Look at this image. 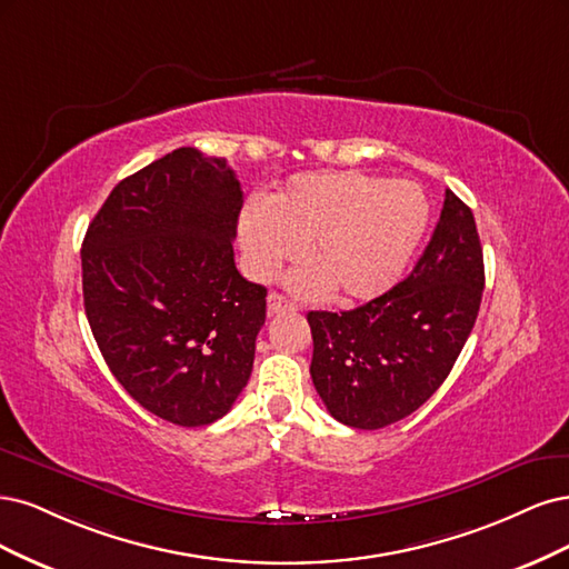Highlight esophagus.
<instances>
[{"label": "esophagus", "mask_w": 569, "mask_h": 569, "mask_svg": "<svg viewBox=\"0 0 569 569\" xmlns=\"http://www.w3.org/2000/svg\"><path fill=\"white\" fill-rule=\"evenodd\" d=\"M298 305L290 302L288 298H283L281 292H271V296L267 298V311L269 315H279V311H296Z\"/></svg>", "instance_id": "esophagus-1"}]
</instances>
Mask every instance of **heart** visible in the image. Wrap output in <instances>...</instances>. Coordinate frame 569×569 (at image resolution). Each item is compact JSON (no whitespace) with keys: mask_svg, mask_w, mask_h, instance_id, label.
Listing matches in <instances>:
<instances>
[{"mask_svg":"<svg viewBox=\"0 0 569 569\" xmlns=\"http://www.w3.org/2000/svg\"><path fill=\"white\" fill-rule=\"evenodd\" d=\"M430 206L411 181L363 172H302L267 206L250 203L238 222L252 279H273L305 246V267L290 277L302 292L331 288L338 302L373 300L390 290L428 229Z\"/></svg>","mask_w":569,"mask_h":569,"instance_id":"1","label":"heart"}]
</instances>
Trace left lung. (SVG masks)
Listing matches in <instances>:
<instances>
[{
    "instance_id": "obj_1",
    "label": "left lung",
    "mask_w": 569,
    "mask_h": 569,
    "mask_svg": "<svg viewBox=\"0 0 569 569\" xmlns=\"http://www.w3.org/2000/svg\"><path fill=\"white\" fill-rule=\"evenodd\" d=\"M485 262L470 208L447 189L413 271L350 311H309V373L340 423L378 430L411 416L453 369L478 319Z\"/></svg>"
}]
</instances>
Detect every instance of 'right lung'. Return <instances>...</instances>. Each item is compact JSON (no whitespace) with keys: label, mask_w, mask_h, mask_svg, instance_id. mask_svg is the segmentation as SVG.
<instances>
[{"label":"right lung","mask_w":569,"mask_h":569,"mask_svg":"<svg viewBox=\"0 0 569 569\" xmlns=\"http://www.w3.org/2000/svg\"><path fill=\"white\" fill-rule=\"evenodd\" d=\"M227 160L184 146L122 179L82 243L91 333L122 388L174 426L222 418L248 385L267 288L236 269Z\"/></svg>","instance_id":"obj_1"}]
</instances>
